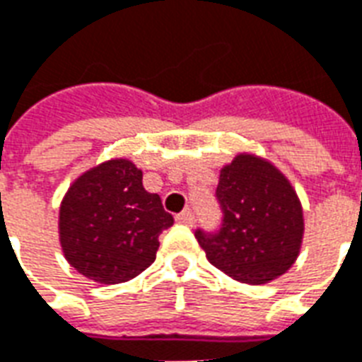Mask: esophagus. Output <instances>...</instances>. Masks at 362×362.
I'll list each match as a JSON object with an SVG mask.
<instances>
[{"label": "esophagus", "mask_w": 362, "mask_h": 362, "mask_svg": "<svg viewBox=\"0 0 362 362\" xmlns=\"http://www.w3.org/2000/svg\"><path fill=\"white\" fill-rule=\"evenodd\" d=\"M177 221L179 223H183V225H194V221H196V217H194V213L190 211V209H185V211H181L177 215Z\"/></svg>", "instance_id": "1"}]
</instances>
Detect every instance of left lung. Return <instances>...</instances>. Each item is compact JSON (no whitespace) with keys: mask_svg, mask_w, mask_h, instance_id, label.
<instances>
[{"mask_svg":"<svg viewBox=\"0 0 362 362\" xmlns=\"http://www.w3.org/2000/svg\"><path fill=\"white\" fill-rule=\"evenodd\" d=\"M215 198L221 225L194 232L207 260L242 283L281 276L298 257L304 234L300 202L270 162L240 155L221 170Z\"/></svg>","mask_w":362,"mask_h":362,"instance_id":"1","label":"left lung"}]
</instances>
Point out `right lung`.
Segmentation results:
<instances>
[{"mask_svg": "<svg viewBox=\"0 0 362 362\" xmlns=\"http://www.w3.org/2000/svg\"><path fill=\"white\" fill-rule=\"evenodd\" d=\"M130 160H109L75 181L60 206V243L75 270L98 283H124L156 259L173 225L158 194L143 189Z\"/></svg>", "mask_w": 362, "mask_h": 362, "instance_id": "1", "label": "right lung"}]
</instances>
